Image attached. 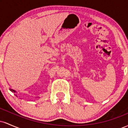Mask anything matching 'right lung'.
<instances>
[{"mask_svg":"<svg viewBox=\"0 0 128 128\" xmlns=\"http://www.w3.org/2000/svg\"><path fill=\"white\" fill-rule=\"evenodd\" d=\"M10 90L11 91V92H16V91L15 90H12V89H10ZM16 96H17V95H16Z\"/></svg>","mask_w":128,"mask_h":128,"instance_id":"add662e5","label":"right lung"}]
</instances>
